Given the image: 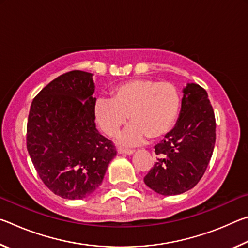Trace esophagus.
I'll use <instances>...</instances> for the list:
<instances>
[{
  "instance_id": "obj_1",
  "label": "esophagus",
  "mask_w": 248,
  "mask_h": 248,
  "mask_svg": "<svg viewBox=\"0 0 248 248\" xmlns=\"http://www.w3.org/2000/svg\"><path fill=\"white\" fill-rule=\"evenodd\" d=\"M133 152H134V151L131 150V149H124V148H119L118 149V153L119 154H129V155H131Z\"/></svg>"
}]
</instances>
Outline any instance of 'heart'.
<instances>
[{"label":"heart","mask_w":248,"mask_h":248,"mask_svg":"<svg viewBox=\"0 0 248 248\" xmlns=\"http://www.w3.org/2000/svg\"><path fill=\"white\" fill-rule=\"evenodd\" d=\"M110 99L100 98L95 105V119L109 137H115L127 124L130 125L121 141L137 144L145 140L158 139L175 127L180 108V96L169 82L138 78L116 86Z\"/></svg>","instance_id":"1"}]
</instances>
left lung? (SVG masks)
I'll use <instances>...</instances> for the list:
<instances>
[{"mask_svg":"<svg viewBox=\"0 0 248 248\" xmlns=\"http://www.w3.org/2000/svg\"><path fill=\"white\" fill-rule=\"evenodd\" d=\"M179 119L154 146L156 162L144 177L151 189L163 196L194 188L207 170L216 143V117L207 92L198 84L184 89Z\"/></svg>","mask_w":248,"mask_h":248,"instance_id":"1","label":"left lung"}]
</instances>
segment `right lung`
<instances>
[{"label":"right lung","mask_w":248,"mask_h":248,"mask_svg":"<svg viewBox=\"0 0 248 248\" xmlns=\"http://www.w3.org/2000/svg\"><path fill=\"white\" fill-rule=\"evenodd\" d=\"M92 73L74 70L33 98L26 143L40 179L54 195L83 199L97 189L117 151L96 129Z\"/></svg>","instance_id":"right-lung-1"}]
</instances>
